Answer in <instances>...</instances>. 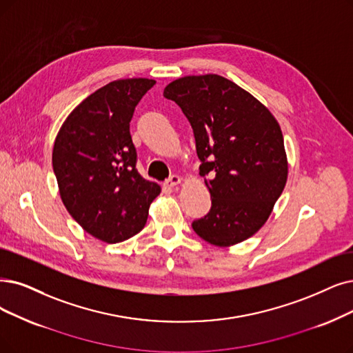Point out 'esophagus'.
I'll use <instances>...</instances> for the list:
<instances>
[{
  "mask_svg": "<svg viewBox=\"0 0 353 353\" xmlns=\"http://www.w3.org/2000/svg\"><path fill=\"white\" fill-rule=\"evenodd\" d=\"M181 184V176H178V175H172L171 178H169L166 182H165V187L166 188H175L176 185H179Z\"/></svg>",
  "mask_w": 353,
  "mask_h": 353,
  "instance_id": "obj_1",
  "label": "esophagus"
}]
</instances>
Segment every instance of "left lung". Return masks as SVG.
<instances>
[{
  "instance_id": "8db88e82",
  "label": "left lung",
  "mask_w": 353,
  "mask_h": 353,
  "mask_svg": "<svg viewBox=\"0 0 353 353\" xmlns=\"http://www.w3.org/2000/svg\"><path fill=\"white\" fill-rule=\"evenodd\" d=\"M163 97L184 112L195 137L208 214L192 223L205 242L229 248L255 234L271 216L288 178L279 123L255 97L216 74L168 83Z\"/></svg>"
}]
</instances>
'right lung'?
Returning <instances> with one entry per match:
<instances>
[{"mask_svg":"<svg viewBox=\"0 0 353 353\" xmlns=\"http://www.w3.org/2000/svg\"><path fill=\"white\" fill-rule=\"evenodd\" d=\"M157 83L148 78L112 81L78 104L54 139L53 172L68 213L105 243L128 241L145 228L161 194L136 169L130 120Z\"/></svg>","mask_w":353,"mask_h":353,"instance_id":"1","label":"right lung"}]
</instances>
